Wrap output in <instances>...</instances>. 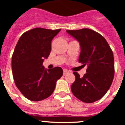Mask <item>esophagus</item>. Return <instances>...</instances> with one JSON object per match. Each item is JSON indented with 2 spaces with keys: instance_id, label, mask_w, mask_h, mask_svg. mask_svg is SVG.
<instances>
[{
  "instance_id": "esophagus-1",
  "label": "esophagus",
  "mask_w": 125,
  "mask_h": 125,
  "mask_svg": "<svg viewBox=\"0 0 125 125\" xmlns=\"http://www.w3.org/2000/svg\"><path fill=\"white\" fill-rule=\"evenodd\" d=\"M68 73H69V71H68L67 69H64L63 71V74L66 75Z\"/></svg>"
}]
</instances>
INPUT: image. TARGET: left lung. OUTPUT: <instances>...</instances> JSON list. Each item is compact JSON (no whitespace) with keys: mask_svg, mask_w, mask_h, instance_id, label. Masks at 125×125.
<instances>
[{"mask_svg":"<svg viewBox=\"0 0 125 125\" xmlns=\"http://www.w3.org/2000/svg\"><path fill=\"white\" fill-rule=\"evenodd\" d=\"M79 42V62L87 65L86 73L80 77L74 72L73 94L83 102L91 103L105 95L112 84L115 74L114 57L106 40L101 34L89 29L67 30Z\"/></svg>","mask_w":125,"mask_h":125,"instance_id":"left-lung-1","label":"left lung"}]
</instances>
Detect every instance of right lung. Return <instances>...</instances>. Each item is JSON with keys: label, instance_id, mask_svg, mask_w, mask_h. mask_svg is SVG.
<instances>
[{"label": "right lung", "instance_id": "1", "mask_svg": "<svg viewBox=\"0 0 125 125\" xmlns=\"http://www.w3.org/2000/svg\"><path fill=\"white\" fill-rule=\"evenodd\" d=\"M61 29L35 28L20 37L12 57L16 86L28 100L39 101L51 95L63 71L60 67L46 69L43 61L49 56L52 39Z\"/></svg>", "mask_w": 125, "mask_h": 125}]
</instances>
